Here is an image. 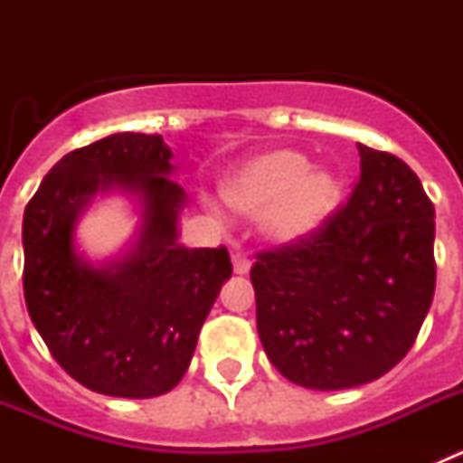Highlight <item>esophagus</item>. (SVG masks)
<instances>
[{
  "instance_id": "esophagus-1",
  "label": "esophagus",
  "mask_w": 463,
  "mask_h": 463,
  "mask_svg": "<svg viewBox=\"0 0 463 463\" xmlns=\"http://www.w3.org/2000/svg\"><path fill=\"white\" fill-rule=\"evenodd\" d=\"M232 264H234V273H239V276H245V273L250 271V260L245 255H239V252L232 257Z\"/></svg>"
}]
</instances>
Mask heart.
Returning <instances> with one entry per match:
<instances>
[{
  "mask_svg": "<svg viewBox=\"0 0 463 463\" xmlns=\"http://www.w3.org/2000/svg\"><path fill=\"white\" fill-rule=\"evenodd\" d=\"M222 192L236 211L260 213V229L267 239L297 243L315 234L336 213L343 185L331 169L310 166L306 155L276 148L232 171Z\"/></svg>",
  "mask_w": 463,
  "mask_h": 463,
  "instance_id": "obj_1",
  "label": "heart"
}]
</instances>
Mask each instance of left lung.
<instances>
[{
	"label": "left lung",
	"mask_w": 463,
	"mask_h": 463,
	"mask_svg": "<svg viewBox=\"0 0 463 463\" xmlns=\"http://www.w3.org/2000/svg\"><path fill=\"white\" fill-rule=\"evenodd\" d=\"M359 181L308 239L260 252L250 271L257 331L282 375L347 390L394 369L436 289V213L415 171L357 143Z\"/></svg>",
	"instance_id": "left-lung-1"
}]
</instances>
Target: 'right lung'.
Returning a JSON list of instances; mask_svg holds the SVG:
<instances>
[{"instance_id":"obj_1","label":"right lung","mask_w":463,"mask_h":463,"mask_svg":"<svg viewBox=\"0 0 463 463\" xmlns=\"http://www.w3.org/2000/svg\"><path fill=\"white\" fill-rule=\"evenodd\" d=\"M159 134H110L64 155L23 218L24 304L57 364L106 396L150 399L181 383L220 288L227 248H185L178 220L187 194ZM139 202L130 250L92 265L75 250V224L97 194Z\"/></svg>"}]
</instances>
